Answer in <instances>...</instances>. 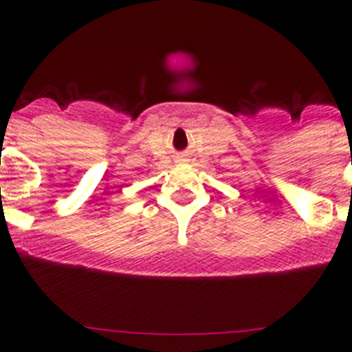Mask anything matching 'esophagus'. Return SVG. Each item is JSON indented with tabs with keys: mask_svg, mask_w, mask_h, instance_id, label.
Returning a JSON list of instances; mask_svg holds the SVG:
<instances>
[{
	"mask_svg": "<svg viewBox=\"0 0 352 352\" xmlns=\"http://www.w3.org/2000/svg\"><path fill=\"white\" fill-rule=\"evenodd\" d=\"M178 162H183V158H178Z\"/></svg>",
	"mask_w": 352,
	"mask_h": 352,
	"instance_id": "1",
	"label": "esophagus"
}]
</instances>
